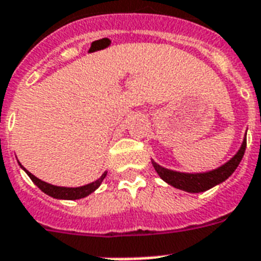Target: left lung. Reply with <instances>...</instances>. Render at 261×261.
<instances>
[{
  "mask_svg": "<svg viewBox=\"0 0 261 261\" xmlns=\"http://www.w3.org/2000/svg\"><path fill=\"white\" fill-rule=\"evenodd\" d=\"M245 148H247V135H245V139H244L239 152L233 156L232 159L216 168V170L207 171V172L186 174V172H178V171L164 168V167L155 163L153 160H152V164L155 167L156 172L159 174L160 178L171 186H174L175 189L183 190L187 193H202V191H206V190L222 183L234 172V170L239 167L240 162L243 159Z\"/></svg>",
  "mask_w": 261,
  "mask_h": 261,
  "instance_id": "1",
  "label": "left lung"
}]
</instances>
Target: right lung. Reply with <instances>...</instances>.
<instances>
[{
    "label": "right lung",
    "instance_id": "right-lung-1",
    "mask_svg": "<svg viewBox=\"0 0 261 261\" xmlns=\"http://www.w3.org/2000/svg\"><path fill=\"white\" fill-rule=\"evenodd\" d=\"M20 166H21V164H20ZM21 168L27 172V174H28L29 178L32 179V182L35 183V185H36V186L39 187L43 193H45L47 195H49V197L58 198V199H81V198L87 197L89 194H91L93 191H95V190L99 187V185H101L102 180L105 179L106 174H108V172H103L101 178L97 179L95 182L89 183V185H86V186L59 187V186H54V185H49V183L47 182H43V180H40L39 178H36L35 175L31 174L28 170H25L22 166Z\"/></svg>",
    "mask_w": 261,
    "mask_h": 261
}]
</instances>
